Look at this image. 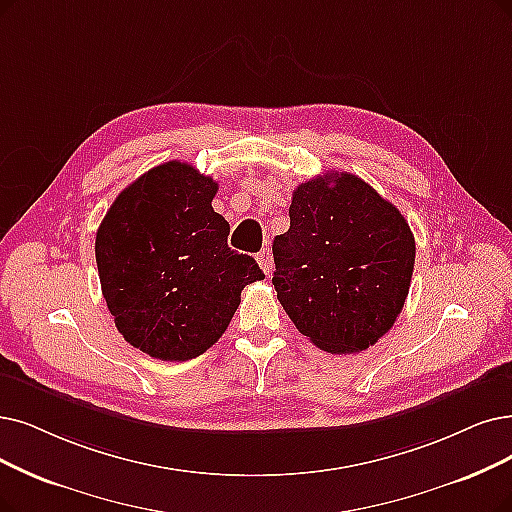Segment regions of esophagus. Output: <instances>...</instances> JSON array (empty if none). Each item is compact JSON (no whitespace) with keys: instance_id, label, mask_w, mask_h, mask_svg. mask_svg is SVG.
Listing matches in <instances>:
<instances>
[{"instance_id":"34e87169","label":"esophagus","mask_w":512,"mask_h":512,"mask_svg":"<svg viewBox=\"0 0 512 512\" xmlns=\"http://www.w3.org/2000/svg\"><path fill=\"white\" fill-rule=\"evenodd\" d=\"M256 260H258V264H260V269H262L264 273H267V275L273 271V256H271V250H269V248H262V250L258 252Z\"/></svg>"}]
</instances>
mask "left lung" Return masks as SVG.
<instances>
[{"instance_id":"obj_1","label":"left lung","mask_w":512,"mask_h":512,"mask_svg":"<svg viewBox=\"0 0 512 512\" xmlns=\"http://www.w3.org/2000/svg\"><path fill=\"white\" fill-rule=\"evenodd\" d=\"M273 285L298 332L332 355L361 353L397 321L416 241L391 201L349 172L302 182L273 241Z\"/></svg>"}]
</instances>
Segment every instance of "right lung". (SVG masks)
Returning <instances> with one entry per match:
<instances>
[{
    "instance_id": "add662e5",
    "label": "right lung",
    "mask_w": 512,
    "mask_h": 512,
    "mask_svg": "<svg viewBox=\"0 0 512 512\" xmlns=\"http://www.w3.org/2000/svg\"><path fill=\"white\" fill-rule=\"evenodd\" d=\"M218 182L168 161L117 195L96 233L102 296L119 334L161 361L206 353L227 330L241 290L264 279L256 260L227 245L212 208Z\"/></svg>"
}]
</instances>
